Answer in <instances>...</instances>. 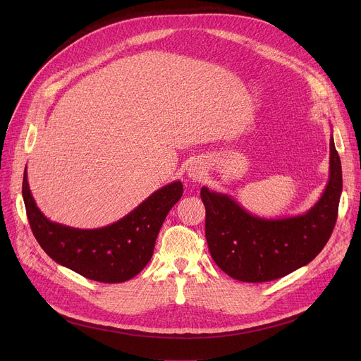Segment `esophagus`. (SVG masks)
I'll return each instance as SVG.
<instances>
[{"label":"esophagus","mask_w":361,"mask_h":361,"mask_svg":"<svg viewBox=\"0 0 361 361\" xmlns=\"http://www.w3.org/2000/svg\"><path fill=\"white\" fill-rule=\"evenodd\" d=\"M187 176H188V178H191V180H200V178L204 176V167H201V164L194 163V164H191V166L188 167Z\"/></svg>","instance_id":"34e87169"}]
</instances>
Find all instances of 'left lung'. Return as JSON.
Masks as SVG:
<instances>
[{
	"label": "left lung",
	"instance_id": "obj_1",
	"mask_svg": "<svg viewBox=\"0 0 361 361\" xmlns=\"http://www.w3.org/2000/svg\"><path fill=\"white\" fill-rule=\"evenodd\" d=\"M329 181L305 213L266 219L251 214L228 194L201 188L205 238L216 264L230 277L264 283L310 263L327 244L343 190L341 163L330 135Z\"/></svg>",
	"mask_w": 361,
	"mask_h": 361
}]
</instances>
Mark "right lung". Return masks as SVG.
Instances as JSON below:
<instances>
[{
  "mask_svg": "<svg viewBox=\"0 0 361 361\" xmlns=\"http://www.w3.org/2000/svg\"><path fill=\"white\" fill-rule=\"evenodd\" d=\"M183 195V183L154 191L118 221L99 228H74L51 221L31 194L27 167L23 198L34 237L63 267L99 283H123L135 277L151 260L160 228Z\"/></svg>",
  "mask_w": 361,
  "mask_h": 361,
  "instance_id": "add662e5",
  "label": "right lung"
}]
</instances>
